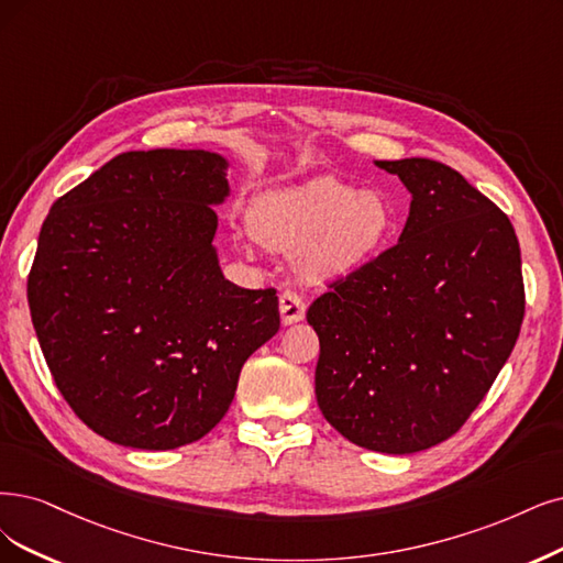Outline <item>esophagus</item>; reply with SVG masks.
<instances>
[{"label":"esophagus","instance_id":"34e87169","mask_svg":"<svg viewBox=\"0 0 563 563\" xmlns=\"http://www.w3.org/2000/svg\"><path fill=\"white\" fill-rule=\"evenodd\" d=\"M278 306H280L283 324H295V322L306 318V303L297 292H292V289H285V292L280 295Z\"/></svg>","mask_w":563,"mask_h":563}]
</instances>
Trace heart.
<instances>
[{
  "instance_id": "heart-1",
  "label": "heart",
  "mask_w": 563,
  "mask_h": 563,
  "mask_svg": "<svg viewBox=\"0 0 563 563\" xmlns=\"http://www.w3.org/2000/svg\"><path fill=\"white\" fill-rule=\"evenodd\" d=\"M250 229L271 250L299 253L306 276L336 278L378 253L391 232V211L378 195L360 192L339 178H320L262 197Z\"/></svg>"
}]
</instances>
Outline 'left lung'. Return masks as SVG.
I'll list each match as a JSON object with an SVG mask.
<instances>
[{
	"mask_svg": "<svg viewBox=\"0 0 563 563\" xmlns=\"http://www.w3.org/2000/svg\"><path fill=\"white\" fill-rule=\"evenodd\" d=\"M376 164L412 195L401 239L329 280L306 320L324 420L360 448L410 454L460 431L510 357L522 255L508 216L452 166Z\"/></svg>",
	"mask_w": 563,
	"mask_h": 563,
	"instance_id": "left-lung-1",
	"label": "left lung"
}]
</instances>
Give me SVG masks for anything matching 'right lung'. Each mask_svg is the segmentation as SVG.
Returning <instances> with one entry per match:
<instances>
[{
  "mask_svg": "<svg viewBox=\"0 0 563 563\" xmlns=\"http://www.w3.org/2000/svg\"><path fill=\"white\" fill-rule=\"evenodd\" d=\"M224 166L206 151L120 153L41 224L27 276L36 339L69 408L111 443L199 441L280 329L276 289L236 287L218 266Z\"/></svg>",
  "mask_w": 563,
  "mask_h": 563,
  "instance_id": "right-lung-1",
  "label": "right lung"
}]
</instances>
